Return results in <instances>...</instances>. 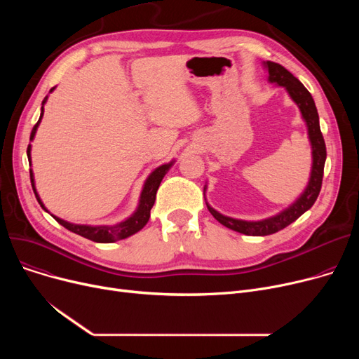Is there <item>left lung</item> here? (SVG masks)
<instances>
[{
  "instance_id": "1",
  "label": "left lung",
  "mask_w": 359,
  "mask_h": 359,
  "mask_svg": "<svg viewBox=\"0 0 359 359\" xmlns=\"http://www.w3.org/2000/svg\"><path fill=\"white\" fill-rule=\"evenodd\" d=\"M265 67L268 68V72H269V81L285 87L287 91L290 93L291 99L297 103V106L301 110V115H303L309 128V138L313 149V167H311V176L309 180V184L306 187V191L303 192V195H301L291 206H288L287 210L279 212L275 217L262 219V221H243V219L225 217L217 212L208 203H206L210 212L214 215V218L218 222H221L230 230H234L237 233L246 234V236L273 234L282 229L288 227L291 222H294L306 211H309L314 205L320 194V189H322L323 170H325V161H326V144L323 140L322 130H320L318 113L310 91L282 65L272 61H266Z\"/></svg>"
}]
</instances>
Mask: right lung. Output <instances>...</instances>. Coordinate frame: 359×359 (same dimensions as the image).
<instances>
[{
  "label": "right lung",
  "instance_id": "1",
  "mask_svg": "<svg viewBox=\"0 0 359 359\" xmlns=\"http://www.w3.org/2000/svg\"><path fill=\"white\" fill-rule=\"evenodd\" d=\"M55 87L50 88V91L53 90ZM48 100V96L43 99L42 102V111H41V118L39 121H37V123L33 126L32 129V134H30V141L34 138V134H36V129L37 126H39L41 123V119L43 116V110H45V103ZM30 144L27 147V157H29V163L32 164L30 161ZM173 163H168V164H163L160 167H157L153 173H151L148 176V179L145 180V184H144V189L141 192V199H140V205H138V210L132 214L128 219L116 224V225H96V227H91V225H79V224H71V222H67L58 217L52 215L56 221H58L62 227H65L67 230L79 234L84 238H88L91 241H96V243H113L116 240H122V238H126L132 234L138 233L144 225L148 222L149 219V212H151V208H153V205L156 202V195H157V189L158 186L164 177V175L168 172V168L172 167ZM30 182H32V187H33V192L36 195V199L37 202L41 203L42 208L45 210V206L39 198V195H37L36 192V187H34V179H33V172L30 170Z\"/></svg>",
  "mask_w": 359,
  "mask_h": 359
}]
</instances>
